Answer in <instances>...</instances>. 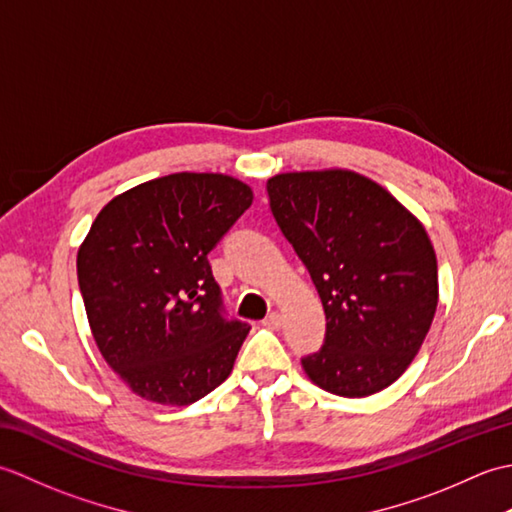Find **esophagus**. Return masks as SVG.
<instances>
[{
  "mask_svg": "<svg viewBox=\"0 0 512 512\" xmlns=\"http://www.w3.org/2000/svg\"><path fill=\"white\" fill-rule=\"evenodd\" d=\"M262 323L266 325L268 330H279L281 328V314L279 312H270Z\"/></svg>",
  "mask_w": 512,
  "mask_h": 512,
  "instance_id": "1",
  "label": "esophagus"
}]
</instances>
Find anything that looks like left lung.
<instances>
[{"mask_svg": "<svg viewBox=\"0 0 512 512\" xmlns=\"http://www.w3.org/2000/svg\"><path fill=\"white\" fill-rule=\"evenodd\" d=\"M266 189L328 319L321 350L301 358L303 372L343 398L396 383L438 308L436 250L422 222L350 169L277 173Z\"/></svg>", "mask_w": 512, "mask_h": 512, "instance_id": "1", "label": "left lung"}]
</instances>
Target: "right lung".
I'll list each match as a JSON object with an SVG mask.
<instances>
[{"instance_id": "add662e5", "label": "right lung", "mask_w": 512, "mask_h": 512, "mask_svg": "<svg viewBox=\"0 0 512 512\" xmlns=\"http://www.w3.org/2000/svg\"><path fill=\"white\" fill-rule=\"evenodd\" d=\"M253 189L224 173H171L107 202L76 255L90 330L136 396L198 402L233 372L248 325L222 317L209 259Z\"/></svg>"}]
</instances>
